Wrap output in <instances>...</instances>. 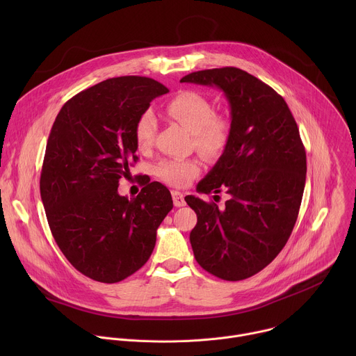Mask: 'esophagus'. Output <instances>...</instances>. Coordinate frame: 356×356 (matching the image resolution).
Wrapping results in <instances>:
<instances>
[{"mask_svg":"<svg viewBox=\"0 0 356 356\" xmlns=\"http://www.w3.org/2000/svg\"><path fill=\"white\" fill-rule=\"evenodd\" d=\"M172 197H173V204H175V207H183V206H186V201H184L183 193L173 190V191H172Z\"/></svg>","mask_w":356,"mask_h":356,"instance_id":"34e87169","label":"esophagus"}]
</instances>
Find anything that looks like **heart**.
<instances>
[{
	"label": "heart",
	"mask_w": 356,
	"mask_h": 356,
	"mask_svg": "<svg viewBox=\"0 0 356 356\" xmlns=\"http://www.w3.org/2000/svg\"><path fill=\"white\" fill-rule=\"evenodd\" d=\"M168 115L191 132L193 145L206 158L220 156L228 145L231 135L229 121L214 113L211 101L197 91L186 90L166 103ZM158 120L150 110L143 111L136 120L134 135L136 146L147 149L155 139ZM201 172L200 163L193 159H165L156 166V176L176 187L187 186Z\"/></svg>",
	"instance_id": "b5f03b06"
}]
</instances>
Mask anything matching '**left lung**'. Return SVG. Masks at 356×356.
I'll return each mask as SVG.
<instances>
[{"mask_svg":"<svg viewBox=\"0 0 356 356\" xmlns=\"http://www.w3.org/2000/svg\"><path fill=\"white\" fill-rule=\"evenodd\" d=\"M180 81L218 87L231 108L228 145L197 184L200 193L225 190L231 198L224 210L184 198L197 214L190 232L194 258L220 279L243 280L266 268L293 231L306 184V149L283 97L255 76L221 67Z\"/></svg>","mask_w":356,"mask_h":356,"instance_id":"8db88e82","label":"left lung"}]
</instances>
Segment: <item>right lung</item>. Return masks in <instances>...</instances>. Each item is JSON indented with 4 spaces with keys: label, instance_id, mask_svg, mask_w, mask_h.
<instances>
[{
    "label": "right lung",
    "instance_id": "obj_1",
    "mask_svg": "<svg viewBox=\"0 0 356 356\" xmlns=\"http://www.w3.org/2000/svg\"><path fill=\"white\" fill-rule=\"evenodd\" d=\"M166 92L149 77L108 79L72 97L50 129L40 173L46 218L66 259L92 280L117 283L140 269L173 209L158 181L131 200L118 194L138 161L136 120Z\"/></svg>",
    "mask_w": 356,
    "mask_h": 356
}]
</instances>
